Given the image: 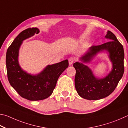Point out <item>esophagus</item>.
Returning a JSON list of instances; mask_svg holds the SVG:
<instances>
[{
  "mask_svg": "<svg viewBox=\"0 0 128 128\" xmlns=\"http://www.w3.org/2000/svg\"><path fill=\"white\" fill-rule=\"evenodd\" d=\"M74 61V59L72 57H70V58L68 59V64L70 65H71L73 64Z\"/></svg>",
  "mask_w": 128,
  "mask_h": 128,
  "instance_id": "esophagus-1",
  "label": "esophagus"
}]
</instances>
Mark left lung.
Instances as JSON below:
<instances>
[{
    "instance_id": "obj_1",
    "label": "left lung",
    "mask_w": 128,
    "mask_h": 128,
    "mask_svg": "<svg viewBox=\"0 0 128 128\" xmlns=\"http://www.w3.org/2000/svg\"><path fill=\"white\" fill-rule=\"evenodd\" d=\"M105 38L109 42L92 46L79 57L73 66L76 70L75 86L80 97L88 100H98L113 92L124 72V48L116 36L107 31ZM107 53L112 64L111 71L104 77H96L87 65L98 54Z\"/></svg>"
}]
</instances>
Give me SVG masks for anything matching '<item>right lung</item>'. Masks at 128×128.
I'll use <instances>...</instances> for the list:
<instances>
[{"label":"right lung","mask_w":128,"mask_h":128,"mask_svg":"<svg viewBox=\"0 0 128 128\" xmlns=\"http://www.w3.org/2000/svg\"><path fill=\"white\" fill-rule=\"evenodd\" d=\"M37 28L22 31L15 38L6 54V66L9 82L22 98L29 100H40L48 98L53 93L61 74L68 68V60L48 64L39 73L27 72L20 65V49L24 40L39 34Z\"/></svg>","instance_id":"1"}]
</instances>
